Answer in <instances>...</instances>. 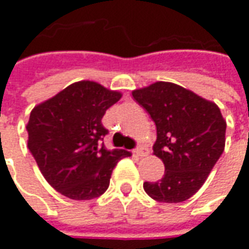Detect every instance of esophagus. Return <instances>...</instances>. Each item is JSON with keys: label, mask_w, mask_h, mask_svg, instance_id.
Returning a JSON list of instances; mask_svg holds the SVG:
<instances>
[{"label": "esophagus", "mask_w": 249, "mask_h": 249, "mask_svg": "<svg viewBox=\"0 0 249 249\" xmlns=\"http://www.w3.org/2000/svg\"><path fill=\"white\" fill-rule=\"evenodd\" d=\"M133 153H135L136 156L142 157V156H146V153H148V152H146L145 148H142V146H137L135 151H133Z\"/></svg>", "instance_id": "esophagus-1"}]
</instances>
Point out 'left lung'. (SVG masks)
I'll use <instances>...</instances> for the list:
<instances>
[{"label": "left lung", "instance_id": "1", "mask_svg": "<svg viewBox=\"0 0 249 249\" xmlns=\"http://www.w3.org/2000/svg\"><path fill=\"white\" fill-rule=\"evenodd\" d=\"M156 125L153 152L165 172L145 181V192L160 203L193 196L224 152L225 124L219 107L172 82L159 81L132 92Z\"/></svg>", "mask_w": 249, "mask_h": 249}]
</instances>
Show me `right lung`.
<instances>
[{"instance_id":"right-lung-1","label":"right lung","mask_w":249,"mask_h":249,"mask_svg":"<svg viewBox=\"0 0 249 249\" xmlns=\"http://www.w3.org/2000/svg\"><path fill=\"white\" fill-rule=\"evenodd\" d=\"M121 98L93 81L71 84L30 113L28 148L41 173L57 192L73 200H92L109 187L117 162L130 156L108 151L104 114Z\"/></svg>"}]
</instances>
